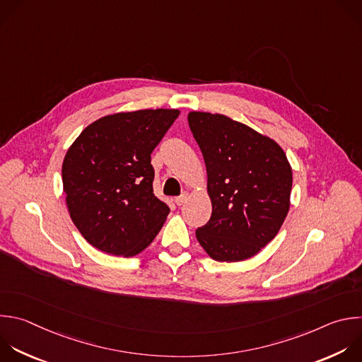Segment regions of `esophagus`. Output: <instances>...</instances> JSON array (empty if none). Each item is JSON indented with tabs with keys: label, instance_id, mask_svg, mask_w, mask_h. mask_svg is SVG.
Segmentation results:
<instances>
[{
	"label": "esophagus",
	"instance_id": "esophagus-1",
	"mask_svg": "<svg viewBox=\"0 0 362 362\" xmlns=\"http://www.w3.org/2000/svg\"><path fill=\"white\" fill-rule=\"evenodd\" d=\"M187 199H189V194H187V193H183L182 196L176 197V199H175V202H176V204H177V206H182L183 203H186V200H187Z\"/></svg>",
	"mask_w": 362,
	"mask_h": 362
}]
</instances>
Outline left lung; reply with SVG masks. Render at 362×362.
Instances as JSON below:
<instances>
[{"label":"left lung","instance_id":"obj_1","mask_svg":"<svg viewBox=\"0 0 362 362\" xmlns=\"http://www.w3.org/2000/svg\"><path fill=\"white\" fill-rule=\"evenodd\" d=\"M207 170L211 217L196 237L216 262L256 256L290 209L293 172L281 146L226 115L189 112Z\"/></svg>","mask_w":362,"mask_h":362}]
</instances>
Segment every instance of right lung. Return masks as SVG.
I'll use <instances>...</instances> for the list:
<instances>
[{
  "label": "right lung",
  "mask_w": 362,
  "mask_h": 362,
  "mask_svg": "<svg viewBox=\"0 0 362 362\" xmlns=\"http://www.w3.org/2000/svg\"><path fill=\"white\" fill-rule=\"evenodd\" d=\"M177 109H141L103 116L69 146L62 185L69 216L89 245L132 257L160 231L169 207L153 194L151 153Z\"/></svg>",
  "instance_id": "add662e5"
}]
</instances>
